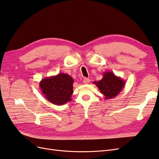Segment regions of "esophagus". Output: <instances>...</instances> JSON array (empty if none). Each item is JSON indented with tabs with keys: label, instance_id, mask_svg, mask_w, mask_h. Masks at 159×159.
Returning <instances> with one entry per match:
<instances>
[{
	"label": "esophagus",
	"instance_id": "esophagus-1",
	"mask_svg": "<svg viewBox=\"0 0 159 159\" xmlns=\"http://www.w3.org/2000/svg\"><path fill=\"white\" fill-rule=\"evenodd\" d=\"M90 82V80L88 78H84L83 80V83L84 84H88Z\"/></svg>",
	"mask_w": 159,
	"mask_h": 159
}]
</instances>
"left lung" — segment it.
I'll list each match as a JSON object with an SVG mask.
<instances>
[{
  "instance_id": "8db88e82",
  "label": "left lung",
  "mask_w": 159,
  "mask_h": 159,
  "mask_svg": "<svg viewBox=\"0 0 159 159\" xmlns=\"http://www.w3.org/2000/svg\"><path fill=\"white\" fill-rule=\"evenodd\" d=\"M93 83L105 95V99H109L114 98L119 94L125 87V81L120 77L115 75L112 71H105L102 80Z\"/></svg>"
}]
</instances>
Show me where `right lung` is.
Masks as SVG:
<instances>
[{
    "mask_svg": "<svg viewBox=\"0 0 159 159\" xmlns=\"http://www.w3.org/2000/svg\"><path fill=\"white\" fill-rule=\"evenodd\" d=\"M74 80L67 74L47 77L39 83L46 99L53 104L61 105L70 102L73 94Z\"/></svg>",
    "mask_w": 159,
    "mask_h": 159,
    "instance_id": "add662e5",
    "label": "right lung"
}]
</instances>
